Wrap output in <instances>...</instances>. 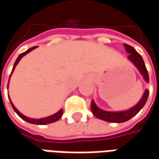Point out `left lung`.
Here are the masks:
<instances>
[{
    "label": "left lung",
    "instance_id": "left-lung-1",
    "mask_svg": "<svg viewBox=\"0 0 159 159\" xmlns=\"http://www.w3.org/2000/svg\"><path fill=\"white\" fill-rule=\"evenodd\" d=\"M124 47L126 49L127 52H129V54L128 56V59H129L131 62L133 63L134 66H136L138 70H140L141 75L143 76L145 81L148 83L149 82V76H148V72H147V67L145 66V63L142 59V57L140 56L139 52H136V50L133 47L125 44L124 43ZM149 95V91L147 89L144 93L143 96L140 100V102L137 104L135 107L131 108L129 110L124 111H117V112H112V111H106L100 109L97 107L95 103L92 100L91 102V111L93 114L99 119L104 120L107 122H110V123H123L126 122L128 120L131 119L134 116H135L139 111H140L142 107L145 106V104L147 102V98Z\"/></svg>",
    "mask_w": 159,
    "mask_h": 159
}]
</instances>
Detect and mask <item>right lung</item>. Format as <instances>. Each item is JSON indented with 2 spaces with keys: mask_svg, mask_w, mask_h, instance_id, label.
Returning <instances> with one entry per match:
<instances>
[{
  "mask_svg": "<svg viewBox=\"0 0 159 159\" xmlns=\"http://www.w3.org/2000/svg\"><path fill=\"white\" fill-rule=\"evenodd\" d=\"M36 47H37V46H36ZM36 47H32V48H30V49H28V50H27V51H25V52H22V53H20V54H19V57H18V59H16L15 63H14V66H13V67H12L11 75H12V71H13L14 68H15V66H17V64L19 62V60H20V59H22V57H24V56L25 55V54H27L28 52H30L31 50L36 48ZM11 75H10V76H11ZM8 83H9V81H8ZM10 103H11V105H12V109L14 110V111H15L16 113L19 115V117H21L22 119L25 120V121H26V122H28V123H33V124H39V125H43V124H48V123H54V122H56V121H58L59 119H60L63 115V110L61 109V110H59V111L57 112V113L53 114V115L50 116V117H45V118H41V119H33V118H29V117H25V116H24V115H22V114L20 113L19 111L16 109L15 107L13 106V104L11 102V100H10Z\"/></svg>",
  "mask_w": 159,
  "mask_h": 159,
  "instance_id": "right-lung-1",
  "label": "right lung"
}]
</instances>
